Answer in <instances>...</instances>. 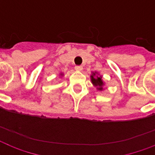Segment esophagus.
Segmentation results:
<instances>
[{"instance_id":"34e87169","label":"esophagus","mask_w":155,"mask_h":155,"mask_svg":"<svg viewBox=\"0 0 155 155\" xmlns=\"http://www.w3.org/2000/svg\"><path fill=\"white\" fill-rule=\"evenodd\" d=\"M75 69L76 71H80L83 70V67L82 66H75Z\"/></svg>"}]
</instances>
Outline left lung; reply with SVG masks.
<instances>
[{
	"mask_svg": "<svg viewBox=\"0 0 155 155\" xmlns=\"http://www.w3.org/2000/svg\"><path fill=\"white\" fill-rule=\"evenodd\" d=\"M90 78H91V81H92L93 86L97 87L98 91H103V86L104 85V83L102 80L101 75H100L97 71H95V72H92Z\"/></svg>",
	"mask_w": 155,
	"mask_h": 155,
	"instance_id": "8db88e82",
	"label": "left lung"
}]
</instances>
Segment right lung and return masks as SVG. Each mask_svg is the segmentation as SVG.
<instances>
[{
    "label": "right lung",
    "mask_w": 155,
    "mask_h": 155,
    "mask_svg": "<svg viewBox=\"0 0 155 155\" xmlns=\"http://www.w3.org/2000/svg\"><path fill=\"white\" fill-rule=\"evenodd\" d=\"M60 76H63V73H60Z\"/></svg>",
    "instance_id": "add662e5"
}]
</instances>
